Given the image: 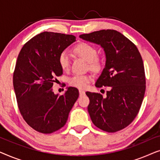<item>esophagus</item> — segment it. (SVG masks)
Segmentation results:
<instances>
[{
    "mask_svg": "<svg viewBox=\"0 0 160 160\" xmlns=\"http://www.w3.org/2000/svg\"><path fill=\"white\" fill-rule=\"evenodd\" d=\"M85 95V92L84 90H79V95L82 96Z\"/></svg>",
    "mask_w": 160,
    "mask_h": 160,
    "instance_id": "34e87169",
    "label": "esophagus"
}]
</instances>
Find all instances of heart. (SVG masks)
Returning a JSON list of instances; mask_svg holds the SVG:
<instances>
[{
  "mask_svg": "<svg viewBox=\"0 0 160 160\" xmlns=\"http://www.w3.org/2000/svg\"><path fill=\"white\" fill-rule=\"evenodd\" d=\"M73 52L83 60L89 62V67L94 71H98L101 68L100 59L96 58L97 50L94 46L88 43L82 42L73 48ZM58 62L63 71L69 68L71 60L66 52H62L58 58ZM92 78L90 75H75L70 78L69 84L79 89H84L91 82Z\"/></svg>",
  "mask_w": 160,
  "mask_h": 160,
  "instance_id": "obj_1",
  "label": "heart"
}]
</instances>
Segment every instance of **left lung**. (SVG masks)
<instances>
[{
  "label": "left lung",
  "instance_id": "obj_1",
  "mask_svg": "<svg viewBox=\"0 0 160 160\" xmlns=\"http://www.w3.org/2000/svg\"><path fill=\"white\" fill-rule=\"evenodd\" d=\"M79 37L103 49L106 65L95 87H111L105 98L101 94L86 92L92 122L106 132L121 130L134 120L145 94V71L141 54L132 41L114 30H102Z\"/></svg>",
  "mask_w": 160,
  "mask_h": 160
}]
</instances>
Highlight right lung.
Segmentation results:
<instances>
[{
  "instance_id": "add662e5",
  "label": "right lung",
  "mask_w": 160,
  "mask_h": 160,
  "mask_svg": "<svg viewBox=\"0 0 160 160\" xmlns=\"http://www.w3.org/2000/svg\"><path fill=\"white\" fill-rule=\"evenodd\" d=\"M76 37L43 32L28 41L17 58L13 84L17 104L29 126L41 133H52L66 123L78 91L69 87L62 95L52 90L56 76L62 74L60 54Z\"/></svg>"
}]
</instances>
